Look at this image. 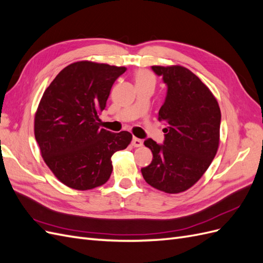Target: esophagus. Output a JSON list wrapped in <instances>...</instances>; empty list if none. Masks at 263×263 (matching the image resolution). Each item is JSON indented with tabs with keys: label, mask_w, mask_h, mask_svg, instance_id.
<instances>
[{
	"label": "esophagus",
	"mask_w": 263,
	"mask_h": 263,
	"mask_svg": "<svg viewBox=\"0 0 263 263\" xmlns=\"http://www.w3.org/2000/svg\"><path fill=\"white\" fill-rule=\"evenodd\" d=\"M132 144H133V146L134 147H141L142 146V140L141 139H139V138H136L135 137L134 139H133V141H132Z\"/></svg>",
	"instance_id": "esophagus-1"
}]
</instances>
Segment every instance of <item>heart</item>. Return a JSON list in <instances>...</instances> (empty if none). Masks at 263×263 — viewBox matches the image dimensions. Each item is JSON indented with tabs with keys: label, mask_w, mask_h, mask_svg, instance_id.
<instances>
[{
	"label": "heart",
	"mask_w": 263,
	"mask_h": 263,
	"mask_svg": "<svg viewBox=\"0 0 263 263\" xmlns=\"http://www.w3.org/2000/svg\"><path fill=\"white\" fill-rule=\"evenodd\" d=\"M135 80H136V83L155 81V77L148 70H138L136 74H135Z\"/></svg>",
	"instance_id": "obj_1"
}]
</instances>
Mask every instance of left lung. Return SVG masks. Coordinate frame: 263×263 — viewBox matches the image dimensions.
I'll use <instances>...</instances> for the list:
<instances>
[{
  "label": "left lung",
  "mask_w": 263,
  "mask_h": 263,
  "mask_svg": "<svg viewBox=\"0 0 263 263\" xmlns=\"http://www.w3.org/2000/svg\"><path fill=\"white\" fill-rule=\"evenodd\" d=\"M153 70L168 85L158 114L166 128L163 145L145 140L154 158L141 173L149 185L178 194L192 187L216 156L220 108L209 87L189 69L177 65L153 66Z\"/></svg>",
  "instance_id": "1"
}]
</instances>
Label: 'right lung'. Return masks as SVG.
Wrapping results in <instances>:
<instances>
[{
	"label": "right lung",
	"instance_id": "right-lung-1",
	"mask_svg": "<svg viewBox=\"0 0 263 263\" xmlns=\"http://www.w3.org/2000/svg\"><path fill=\"white\" fill-rule=\"evenodd\" d=\"M125 71L107 63L73 62L60 71L39 102L34 133L42 157L71 189L105 184L113 171L110 158L130 144V133H110L99 123L112 85Z\"/></svg>",
	"mask_w": 263,
	"mask_h": 263
}]
</instances>
